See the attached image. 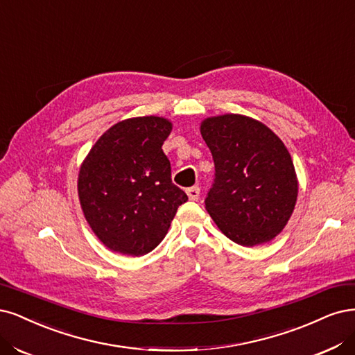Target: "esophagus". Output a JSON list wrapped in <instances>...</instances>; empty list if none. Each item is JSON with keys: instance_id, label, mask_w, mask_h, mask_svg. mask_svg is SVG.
<instances>
[{"instance_id": "obj_1", "label": "esophagus", "mask_w": 355, "mask_h": 355, "mask_svg": "<svg viewBox=\"0 0 355 355\" xmlns=\"http://www.w3.org/2000/svg\"><path fill=\"white\" fill-rule=\"evenodd\" d=\"M200 188L198 187H192V188H188L187 189V193H188V198L191 201H197L200 198Z\"/></svg>"}]
</instances>
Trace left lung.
Returning <instances> with one entry per match:
<instances>
[{"mask_svg": "<svg viewBox=\"0 0 355 355\" xmlns=\"http://www.w3.org/2000/svg\"><path fill=\"white\" fill-rule=\"evenodd\" d=\"M201 135L214 160L205 209L217 227L243 247L272 241L286 226L298 195L284 142L261 121L241 114L205 119Z\"/></svg>", "mask_w": 355, "mask_h": 355, "instance_id": "8db88e82", "label": "left lung"}]
</instances>
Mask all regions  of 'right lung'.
I'll return each instance as SVG.
<instances>
[{
  "mask_svg": "<svg viewBox=\"0 0 355 355\" xmlns=\"http://www.w3.org/2000/svg\"><path fill=\"white\" fill-rule=\"evenodd\" d=\"M172 132L164 117L119 121L85 158L78 193L94 234L114 252L139 257L160 243L188 195L172 182L162 150Z\"/></svg>",
  "mask_w": 355,
  "mask_h": 355,
  "instance_id": "1",
  "label": "right lung"
}]
</instances>
